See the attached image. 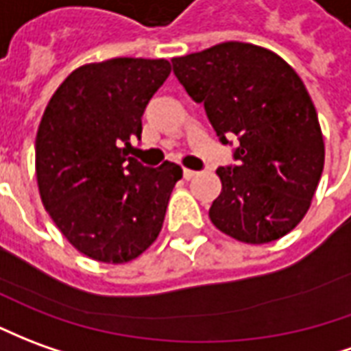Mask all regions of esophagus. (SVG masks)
I'll return each instance as SVG.
<instances>
[{"label":"esophagus","instance_id":"esophagus-1","mask_svg":"<svg viewBox=\"0 0 351 351\" xmlns=\"http://www.w3.org/2000/svg\"><path fill=\"white\" fill-rule=\"evenodd\" d=\"M182 175H184V178H186V180H190V178H193V176L197 175V173H195V171H192V169H184Z\"/></svg>","mask_w":351,"mask_h":351}]
</instances>
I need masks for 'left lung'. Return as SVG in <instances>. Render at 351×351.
I'll return each instance as SVG.
<instances>
[{
    "instance_id": "obj_1",
    "label": "left lung",
    "mask_w": 351,
    "mask_h": 351,
    "mask_svg": "<svg viewBox=\"0 0 351 351\" xmlns=\"http://www.w3.org/2000/svg\"><path fill=\"white\" fill-rule=\"evenodd\" d=\"M186 93L205 106L218 138L235 136V167H220L210 222L241 243L276 241L306 217L317 190L325 142L298 73L279 55L226 41L173 58Z\"/></svg>"
}]
</instances>
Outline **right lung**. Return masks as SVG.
<instances>
[{
  "label": "right lung",
  "instance_id": "add662e5",
  "mask_svg": "<svg viewBox=\"0 0 351 351\" xmlns=\"http://www.w3.org/2000/svg\"><path fill=\"white\" fill-rule=\"evenodd\" d=\"M171 73L165 58H112L75 68L49 100L36 136L39 197L73 249L125 264L158 239L182 169L129 158L144 108Z\"/></svg>",
  "mask_w": 351,
  "mask_h": 351
}]
</instances>
